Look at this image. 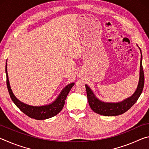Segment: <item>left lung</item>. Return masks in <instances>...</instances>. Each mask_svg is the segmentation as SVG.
<instances>
[{
    "label": "left lung",
    "instance_id": "1",
    "mask_svg": "<svg viewBox=\"0 0 149 149\" xmlns=\"http://www.w3.org/2000/svg\"><path fill=\"white\" fill-rule=\"evenodd\" d=\"M137 47L139 46L137 45ZM139 49L141 52V62H140V71H139V80L138 85L137 89L135 93L131 96L127 98L122 101L118 102H104L96 97L95 93H93L91 89L88 86L85 85V88L87 90V96L88 102L91 109L95 113L100 115L106 116H115L122 114L127 111L132 106L137 102L139 97H140L142 93L143 87H144V72H143V65H142V52L139 47Z\"/></svg>",
    "mask_w": 149,
    "mask_h": 149
}]
</instances>
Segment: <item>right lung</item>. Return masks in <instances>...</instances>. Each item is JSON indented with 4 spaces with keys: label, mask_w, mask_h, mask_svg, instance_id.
Masks as SVG:
<instances>
[{
    "label": "right lung",
    "mask_w": 149,
    "mask_h": 149,
    "mask_svg": "<svg viewBox=\"0 0 149 149\" xmlns=\"http://www.w3.org/2000/svg\"><path fill=\"white\" fill-rule=\"evenodd\" d=\"M6 85L8 88L10 96L11 99L16 107L24 112L25 114L28 116L29 117L33 118L35 120H46L48 118H52L57 115L62 110L65 104V100L66 99L69 92L74 85V83H70L67 85L64 89L62 90L59 95L53 102L49 104L43 106H31L26 104L23 102L20 101L14 95L12 90L11 89L10 85L8 79V73H7V60L6 63Z\"/></svg>",
    "instance_id": "obj_1"
}]
</instances>
